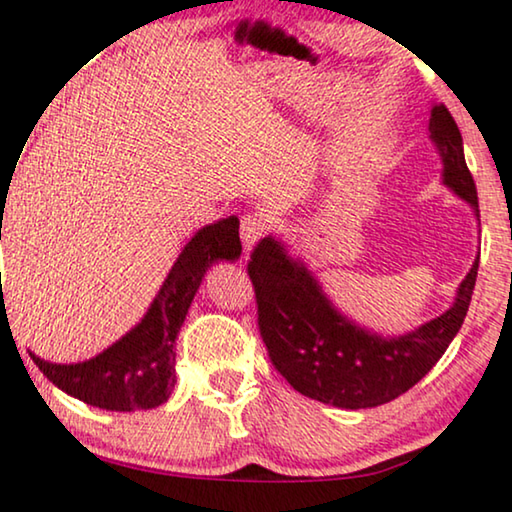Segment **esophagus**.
Here are the masks:
<instances>
[{
  "mask_svg": "<svg viewBox=\"0 0 512 512\" xmlns=\"http://www.w3.org/2000/svg\"><path fill=\"white\" fill-rule=\"evenodd\" d=\"M265 221L261 219V216H244L242 219V228H240V237H242V244L244 249L251 251L256 247V242L261 240V237L265 235Z\"/></svg>",
  "mask_w": 512,
  "mask_h": 512,
  "instance_id": "obj_1",
  "label": "esophagus"
}]
</instances>
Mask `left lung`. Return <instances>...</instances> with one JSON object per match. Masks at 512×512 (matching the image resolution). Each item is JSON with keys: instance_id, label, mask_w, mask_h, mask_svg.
<instances>
[{"instance_id": "obj_1", "label": "left lung", "mask_w": 512, "mask_h": 512, "mask_svg": "<svg viewBox=\"0 0 512 512\" xmlns=\"http://www.w3.org/2000/svg\"><path fill=\"white\" fill-rule=\"evenodd\" d=\"M429 137L443 163V184L480 221L464 142L445 104H431ZM478 261L480 256L440 317L403 335H380L345 317L312 270L268 235L249 261L261 338L275 368L303 396L342 410L377 408L415 387L450 347L471 305Z\"/></svg>"}]
</instances>
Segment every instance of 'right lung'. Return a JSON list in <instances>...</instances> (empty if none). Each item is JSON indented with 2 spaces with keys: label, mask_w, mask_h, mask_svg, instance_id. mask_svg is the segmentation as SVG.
I'll use <instances>...</instances> for the list:
<instances>
[{
  "label": "right lung",
  "mask_w": 512,
  "mask_h": 512,
  "mask_svg": "<svg viewBox=\"0 0 512 512\" xmlns=\"http://www.w3.org/2000/svg\"><path fill=\"white\" fill-rule=\"evenodd\" d=\"M240 254L237 216L200 228L181 249L142 321L121 340L81 363H51L30 352L32 361L55 387L93 408L114 412L158 408L177 384L174 347L202 277L214 263L235 261Z\"/></svg>",
  "instance_id": "obj_1"
}]
</instances>
